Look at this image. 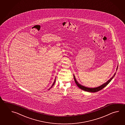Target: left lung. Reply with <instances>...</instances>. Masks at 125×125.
<instances>
[{"mask_svg": "<svg viewBox=\"0 0 125 125\" xmlns=\"http://www.w3.org/2000/svg\"><path fill=\"white\" fill-rule=\"evenodd\" d=\"M117 68H118V66L117 67ZM115 74H116V73H115L114 75V76L112 77V78H111L110 79H109V80L108 81H107L105 83H104L103 84H102V85H101V86H99L98 87L95 88H87V87H84V86H82V85H80V84H79V83H78L77 81H76V80L75 79V78L74 77V81H75V82L76 83V85H77V86H78V87L80 88L81 89H82L83 90L86 91V92H88L95 93V92H98L99 91L101 90V89H102L103 88H104L105 87H106V86L108 85L109 83V82L111 81V80L114 78V77Z\"/></svg>", "mask_w": 125, "mask_h": 125, "instance_id": "8db88e82", "label": "left lung"}]
</instances>
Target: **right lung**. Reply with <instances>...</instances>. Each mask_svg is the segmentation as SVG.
Returning a JSON list of instances; mask_svg holds the SVG:
<instances>
[{
    "label": "right lung",
    "instance_id": "1",
    "mask_svg": "<svg viewBox=\"0 0 125 125\" xmlns=\"http://www.w3.org/2000/svg\"><path fill=\"white\" fill-rule=\"evenodd\" d=\"M55 80H54V82H53V84H52V85L51 86V88H52V87L53 86V85H54V83H55ZM50 88H49L48 90H50Z\"/></svg>",
    "mask_w": 125,
    "mask_h": 125
}]
</instances>
